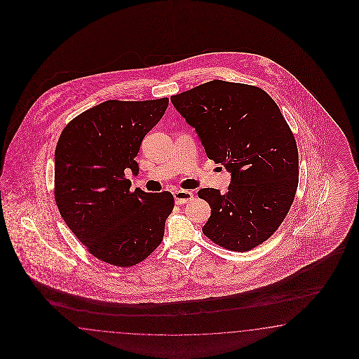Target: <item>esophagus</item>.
Returning a JSON list of instances; mask_svg holds the SVG:
<instances>
[{
	"label": "esophagus",
	"instance_id": "34e87169",
	"mask_svg": "<svg viewBox=\"0 0 359 359\" xmlns=\"http://www.w3.org/2000/svg\"><path fill=\"white\" fill-rule=\"evenodd\" d=\"M175 203L177 205L187 204L188 201L194 200V194L191 191H184V189H176L174 191Z\"/></svg>",
	"mask_w": 359,
	"mask_h": 359
}]
</instances>
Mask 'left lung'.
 <instances>
[{"mask_svg": "<svg viewBox=\"0 0 359 359\" xmlns=\"http://www.w3.org/2000/svg\"><path fill=\"white\" fill-rule=\"evenodd\" d=\"M209 159L230 174L228 192L203 188L212 209L203 233L219 246L249 251L270 238L292 205L299 182L294 134L263 89L213 80L171 97Z\"/></svg>", "mask_w": 359, "mask_h": 359, "instance_id": "8db88e82", "label": "left lung"}]
</instances>
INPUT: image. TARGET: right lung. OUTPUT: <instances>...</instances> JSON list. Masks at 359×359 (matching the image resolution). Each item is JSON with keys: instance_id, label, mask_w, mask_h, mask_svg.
<instances>
[{"instance_id": "add662e5", "label": "right lung", "mask_w": 359, "mask_h": 359, "mask_svg": "<svg viewBox=\"0 0 359 359\" xmlns=\"http://www.w3.org/2000/svg\"><path fill=\"white\" fill-rule=\"evenodd\" d=\"M168 98L109 100L77 116L55 149V200L67 226L100 261L130 267L146 259L164 236L174 208L170 192H130L125 175L144 135L163 117Z\"/></svg>"}]
</instances>
